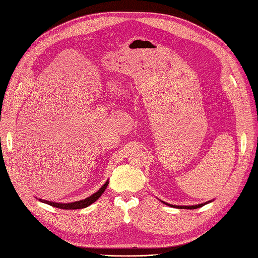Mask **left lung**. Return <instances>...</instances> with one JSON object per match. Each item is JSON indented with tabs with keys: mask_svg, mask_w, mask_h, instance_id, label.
<instances>
[{
	"mask_svg": "<svg viewBox=\"0 0 258 258\" xmlns=\"http://www.w3.org/2000/svg\"><path fill=\"white\" fill-rule=\"evenodd\" d=\"M207 203H210V201H208ZM205 204H206V203H204V204H199V205H192V206H175V205H169V204H167V203H166V205L173 206V207H178V208H185V210H196V208H199V207L204 206Z\"/></svg>",
	"mask_w": 258,
	"mask_h": 258,
	"instance_id": "left-lung-1",
	"label": "left lung"
}]
</instances>
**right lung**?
I'll list each match as a JSON object with an SVG mask.
<instances>
[{
  "mask_svg": "<svg viewBox=\"0 0 258 258\" xmlns=\"http://www.w3.org/2000/svg\"><path fill=\"white\" fill-rule=\"evenodd\" d=\"M108 184V181H106L105 183H104V185L101 187V189L95 192L94 194H92L91 197H89L85 200H81V201H78V202H74V203H68V204H61V203H54V202H48V201H42V200H39L41 202H43V203H46L48 205L51 206H54V207H57V208H61V210H80V208H85V207H88L89 205H91L92 203H94V202L99 199L103 192L105 191L106 186Z\"/></svg>",
  "mask_w": 258,
  "mask_h": 258,
  "instance_id": "1",
  "label": "right lung"
}]
</instances>
